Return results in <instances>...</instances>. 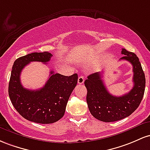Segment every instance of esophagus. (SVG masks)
Segmentation results:
<instances>
[{
    "mask_svg": "<svg viewBox=\"0 0 150 150\" xmlns=\"http://www.w3.org/2000/svg\"><path fill=\"white\" fill-rule=\"evenodd\" d=\"M84 82V78L82 76H80L78 78V83L79 84H82Z\"/></svg>",
    "mask_w": 150,
    "mask_h": 150,
    "instance_id": "esophagus-1",
    "label": "esophagus"
}]
</instances>
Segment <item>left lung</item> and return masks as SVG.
<instances>
[{"mask_svg":"<svg viewBox=\"0 0 150 150\" xmlns=\"http://www.w3.org/2000/svg\"><path fill=\"white\" fill-rule=\"evenodd\" d=\"M120 60H126L132 65L134 86L127 93L121 96L108 92L102 79L101 72L88 76L84 84L87 88L86 102L90 112L103 122H114L128 117L138 108L144 96L145 76L138 57L133 52L122 49Z\"/></svg>","mask_w":150,"mask_h":150,"instance_id":"1","label":"left lung"}]
</instances>
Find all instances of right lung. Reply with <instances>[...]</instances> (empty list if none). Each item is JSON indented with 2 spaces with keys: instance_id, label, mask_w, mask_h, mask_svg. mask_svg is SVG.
Here are the masks:
<instances>
[{
  "instance_id": "add662e5",
  "label": "right lung",
  "mask_w": 150,
  "mask_h": 150,
  "mask_svg": "<svg viewBox=\"0 0 150 150\" xmlns=\"http://www.w3.org/2000/svg\"><path fill=\"white\" fill-rule=\"evenodd\" d=\"M52 57V54L47 52L28 54L17 59L12 68L8 86L12 104L24 118L37 123H53L63 117L78 81L76 74L67 76L51 71L42 88L33 91L24 88L21 82L23 68L32 62L46 64Z\"/></svg>"
}]
</instances>
